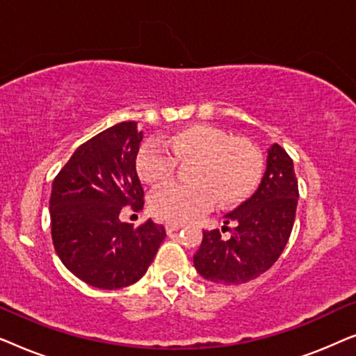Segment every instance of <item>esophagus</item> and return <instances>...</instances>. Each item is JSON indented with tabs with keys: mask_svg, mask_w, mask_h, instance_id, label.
<instances>
[{
	"mask_svg": "<svg viewBox=\"0 0 356 356\" xmlns=\"http://www.w3.org/2000/svg\"><path fill=\"white\" fill-rule=\"evenodd\" d=\"M183 227V223H178V222H167L165 223V228H167V233H173L179 230V228Z\"/></svg>",
	"mask_w": 356,
	"mask_h": 356,
	"instance_id": "obj_1",
	"label": "esophagus"
}]
</instances>
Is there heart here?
I'll list each match as a JSON object with an SVG mask.
<instances>
[{"mask_svg": "<svg viewBox=\"0 0 356 356\" xmlns=\"http://www.w3.org/2000/svg\"><path fill=\"white\" fill-rule=\"evenodd\" d=\"M165 145L147 140L140 145L136 168L145 183L162 184L177 172L178 162H191L186 177L191 181L159 188L150 197L155 217L186 222L213 204L240 202L259 181L264 159L257 144L232 138L213 124L197 123L165 138Z\"/></svg>", "mask_w": 356, "mask_h": 356, "instance_id": "1", "label": "heart"}]
</instances>
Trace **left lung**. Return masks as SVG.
I'll use <instances>...</instances> for the list:
<instances>
[{"label":"left lung","mask_w":356,"mask_h":356,"mask_svg":"<svg viewBox=\"0 0 356 356\" xmlns=\"http://www.w3.org/2000/svg\"><path fill=\"white\" fill-rule=\"evenodd\" d=\"M298 179L293 160L274 144L267 155V168L257 191L227 213L222 232L204 230L194 254V267L204 279L223 285H240L269 270L289 243L298 204Z\"/></svg>","instance_id":"8db88e82"}]
</instances>
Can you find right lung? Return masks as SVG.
I'll return each mask as SVG.
<instances>
[{"label":"right lung","mask_w":356,"mask_h":356,"mask_svg":"<svg viewBox=\"0 0 356 356\" xmlns=\"http://www.w3.org/2000/svg\"><path fill=\"white\" fill-rule=\"evenodd\" d=\"M143 131L123 121L81 144L53 179L51 240L63 264L86 284L115 290L133 285L157 254L165 227L120 222L124 206L140 211L136 172Z\"/></svg>","instance_id":"add662e5"}]
</instances>
